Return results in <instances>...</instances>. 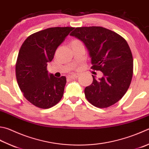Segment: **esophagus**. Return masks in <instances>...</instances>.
<instances>
[{"mask_svg": "<svg viewBox=\"0 0 149 149\" xmlns=\"http://www.w3.org/2000/svg\"><path fill=\"white\" fill-rule=\"evenodd\" d=\"M79 74H78V73H74V74H71V78H78V77H79Z\"/></svg>", "mask_w": 149, "mask_h": 149, "instance_id": "34e87169", "label": "esophagus"}]
</instances>
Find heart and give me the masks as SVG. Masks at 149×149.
Segmentation results:
<instances>
[{"label":"heart","mask_w":149,"mask_h":149,"mask_svg":"<svg viewBox=\"0 0 149 149\" xmlns=\"http://www.w3.org/2000/svg\"><path fill=\"white\" fill-rule=\"evenodd\" d=\"M74 41H77V40H74Z\"/></svg>","instance_id":"obj_1"}]
</instances>
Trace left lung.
Here are the masks:
<instances>
[{
  "mask_svg": "<svg viewBox=\"0 0 149 149\" xmlns=\"http://www.w3.org/2000/svg\"><path fill=\"white\" fill-rule=\"evenodd\" d=\"M85 44L95 71L103 77L95 79L84 90L85 96L95 107L104 108L118 102L130 85L133 58L129 45L122 36L101 26L78 27L70 33Z\"/></svg>",
  "mask_w": 149,
  "mask_h": 149,
  "instance_id": "8db88e82",
  "label": "left lung"
}]
</instances>
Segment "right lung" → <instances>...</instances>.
<instances>
[{"label":"right lung","mask_w":149,"mask_h":149,"mask_svg":"<svg viewBox=\"0 0 149 149\" xmlns=\"http://www.w3.org/2000/svg\"><path fill=\"white\" fill-rule=\"evenodd\" d=\"M72 27H53L29 36L21 47L15 64L16 78L24 97L36 107L48 109L61 99L66 77L49 74L47 63Z\"/></svg>","instance_id":"right-lung-1"}]
</instances>
